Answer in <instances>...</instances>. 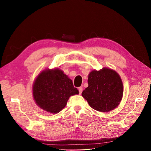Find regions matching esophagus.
I'll return each instance as SVG.
<instances>
[{
  "mask_svg": "<svg viewBox=\"0 0 151 151\" xmlns=\"http://www.w3.org/2000/svg\"><path fill=\"white\" fill-rule=\"evenodd\" d=\"M78 90H79V93L81 94L82 93V92H83V88L79 87V88H78Z\"/></svg>",
  "mask_w": 151,
  "mask_h": 151,
  "instance_id": "esophagus-1",
  "label": "esophagus"
}]
</instances>
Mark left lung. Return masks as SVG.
<instances>
[{
    "label": "left lung",
    "instance_id": "obj_1",
    "mask_svg": "<svg viewBox=\"0 0 151 151\" xmlns=\"http://www.w3.org/2000/svg\"><path fill=\"white\" fill-rule=\"evenodd\" d=\"M88 87L82 96L93 109L109 112L119 106L123 96L121 78L116 71L107 68L91 71L88 76Z\"/></svg>",
    "mask_w": 151,
    "mask_h": 151
}]
</instances>
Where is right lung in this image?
Here are the masks:
<instances>
[{"mask_svg":"<svg viewBox=\"0 0 151 151\" xmlns=\"http://www.w3.org/2000/svg\"><path fill=\"white\" fill-rule=\"evenodd\" d=\"M78 93L72 81L58 68L42 71L32 88L37 106L52 114L59 112L66 106L69 97Z\"/></svg>","mask_w":151,"mask_h":151,"instance_id":"add662e5","label":"right lung"}]
</instances>
